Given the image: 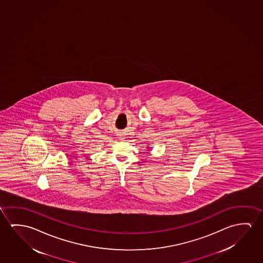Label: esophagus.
Instances as JSON below:
<instances>
[{
    "label": "esophagus",
    "mask_w": 263,
    "mask_h": 263,
    "mask_svg": "<svg viewBox=\"0 0 263 263\" xmlns=\"http://www.w3.org/2000/svg\"><path fill=\"white\" fill-rule=\"evenodd\" d=\"M119 138H120L121 140H124V139H125V138H124V136H123V135H121V134H119Z\"/></svg>",
    "instance_id": "1"
}]
</instances>
